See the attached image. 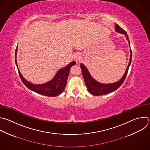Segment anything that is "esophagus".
<instances>
[{
    "instance_id": "34e87169",
    "label": "esophagus",
    "mask_w": 150,
    "mask_h": 150,
    "mask_svg": "<svg viewBox=\"0 0 150 150\" xmlns=\"http://www.w3.org/2000/svg\"><path fill=\"white\" fill-rule=\"evenodd\" d=\"M81 55L79 53H77L76 54H75V59L76 62L79 61L81 59Z\"/></svg>"
}]
</instances>
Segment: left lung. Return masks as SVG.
I'll return each mask as SVG.
<instances>
[{
  "instance_id": "1",
  "label": "left lung",
  "mask_w": 150,
  "mask_h": 150,
  "mask_svg": "<svg viewBox=\"0 0 150 150\" xmlns=\"http://www.w3.org/2000/svg\"><path fill=\"white\" fill-rule=\"evenodd\" d=\"M115 28L116 32L122 33V34H124L125 35L127 40L128 41L129 45L130 46L129 40L128 36L127 35V32L124 29H122L121 27H120V26L117 24H115ZM130 53H131V54H130V59L129 61V63H128L127 69H126L124 75L119 81H118L114 83H101L98 82V81L95 80L92 77V76L91 75L90 73L89 72L88 69L85 67V66L83 64H81L80 67L82 70V75H83L85 82V85L87 87V89H88V91H89V92L91 93L93 95L99 96V95L107 94L108 93H110V92L117 89L122 84V83L124 82V81L127 76V73L128 71V69H129V67L131 62L132 51H131V49H130Z\"/></svg>"
}]
</instances>
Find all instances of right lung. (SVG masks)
I'll return each instance as SVG.
<instances>
[{"mask_svg":"<svg viewBox=\"0 0 150 150\" xmlns=\"http://www.w3.org/2000/svg\"><path fill=\"white\" fill-rule=\"evenodd\" d=\"M18 51V46L16 47L15 51V62L20 78L23 84L31 91L35 92L47 96H56L60 95L65 89L67 79L69 74L71 67L75 65L76 62L72 61L65 67L60 69L56 74L54 78L47 82L40 85L33 84L31 82L26 80L21 74L18 68L16 61V54Z\"/></svg>","mask_w":150,"mask_h":150,"instance_id":"right-lung-1","label":"right lung"}]
</instances>
